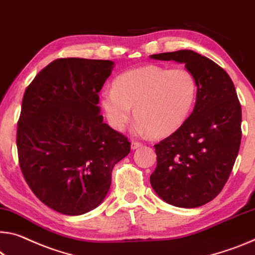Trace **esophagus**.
Returning a JSON list of instances; mask_svg holds the SVG:
<instances>
[{"mask_svg": "<svg viewBox=\"0 0 255 255\" xmlns=\"http://www.w3.org/2000/svg\"><path fill=\"white\" fill-rule=\"evenodd\" d=\"M142 146V143L139 142H131V149H136Z\"/></svg>", "mask_w": 255, "mask_h": 255, "instance_id": "obj_1", "label": "esophagus"}]
</instances>
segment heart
Segmentation results:
<instances>
[{
  "label": "heart",
  "instance_id": "heart-1",
  "mask_svg": "<svg viewBox=\"0 0 255 255\" xmlns=\"http://www.w3.org/2000/svg\"><path fill=\"white\" fill-rule=\"evenodd\" d=\"M196 79L186 68L148 64L119 75L103 88L101 106L112 128L123 130L132 116L137 128L154 135L168 134L183 125L196 100Z\"/></svg>",
  "mask_w": 255,
  "mask_h": 255
}]
</instances>
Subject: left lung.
Segmentation results:
<instances>
[{
  "label": "left lung",
  "instance_id": "8db88e82",
  "mask_svg": "<svg viewBox=\"0 0 255 255\" xmlns=\"http://www.w3.org/2000/svg\"><path fill=\"white\" fill-rule=\"evenodd\" d=\"M149 58L184 63L197 85L191 116L154 145L156 168L149 177L151 186L169 204L201 207L224 188L240 149L242 109L235 86L221 67L191 50Z\"/></svg>",
  "mask_w": 255,
  "mask_h": 255
}]
</instances>
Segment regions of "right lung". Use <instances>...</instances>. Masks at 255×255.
I'll return each instance as SVG.
<instances>
[{
    "label": "right lung",
    "mask_w": 255,
    "mask_h": 255,
    "mask_svg": "<svg viewBox=\"0 0 255 255\" xmlns=\"http://www.w3.org/2000/svg\"><path fill=\"white\" fill-rule=\"evenodd\" d=\"M110 60L58 59L27 87L18 121L22 175L38 199L67 216L102 203L116 163L130 143L103 123L99 92L111 75Z\"/></svg>",
    "instance_id": "1"
}]
</instances>
